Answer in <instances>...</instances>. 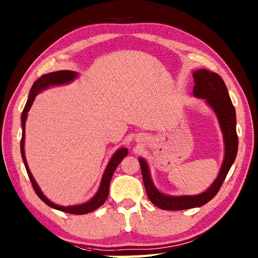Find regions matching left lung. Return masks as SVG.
I'll return each instance as SVG.
<instances>
[{
	"instance_id": "8db88e82",
	"label": "left lung",
	"mask_w": 258,
	"mask_h": 258,
	"mask_svg": "<svg viewBox=\"0 0 258 258\" xmlns=\"http://www.w3.org/2000/svg\"><path fill=\"white\" fill-rule=\"evenodd\" d=\"M193 78L195 82L193 89L194 96L205 98L206 103L214 109L220 122L224 142H225V156H224L218 176L206 191L199 195L183 196H169L161 193L153 184L147 163L143 158H139L146 194L153 204L160 207L161 210L182 211L205 205L218 193L237 154L238 138L236 133V113H235V107L223 79L218 74L205 69L195 71Z\"/></svg>"
}]
</instances>
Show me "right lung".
<instances>
[{
	"mask_svg": "<svg viewBox=\"0 0 258 258\" xmlns=\"http://www.w3.org/2000/svg\"><path fill=\"white\" fill-rule=\"evenodd\" d=\"M76 76H78V73L73 72V71H57V72H52V73H47L42 75L40 79H37L33 86L31 87L30 94H29V98H27V102L25 104V107L22 112V139H21V154H22V158H23L24 165L26 168L27 175H29L31 183L33 185V188H34L36 195L40 197V199L45 203L46 205H48L52 208H55V210L62 211L65 213H70V214H76V215H83V214H87L91 213L93 211L97 210L98 207L102 206L104 204V202L106 201L107 196H108V189H109V183H111V179L113 174L115 172V169L118 166V164L122 162L123 158L127 155V149L125 147H122L116 151V153L112 156L111 161L108 162L107 166L104 171L103 177L101 180V185L100 188L96 191V194L93 196V199H91L89 202L84 203V204L81 205H74V206H59L54 204L47 197L42 193V190L38 187V185L36 184L34 177L30 172V168L27 166L26 163V158H25V153H24V138H25V122H26V117H27V112L30 111V108L32 106L33 102L35 100V96L40 93L41 91L47 89L50 86H54V85H62V84H67L72 82Z\"/></svg>",
	"mask_w": 258,
	"mask_h": 258,
	"instance_id": "right-lung-1",
	"label": "right lung"
}]
</instances>
